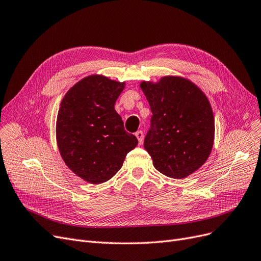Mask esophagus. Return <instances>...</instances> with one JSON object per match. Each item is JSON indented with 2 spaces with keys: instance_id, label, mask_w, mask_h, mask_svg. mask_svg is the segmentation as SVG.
Returning a JSON list of instances; mask_svg holds the SVG:
<instances>
[{
  "instance_id": "1",
  "label": "esophagus",
  "mask_w": 261,
  "mask_h": 261,
  "mask_svg": "<svg viewBox=\"0 0 261 261\" xmlns=\"http://www.w3.org/2000/svg\"><path fill=\"white\" fill-rule=\"evenodd\" d=\"M136 137H137V139H138V141H139V145H141L142 143V140H143V133L141 132V130H138V132H136Z\"/></svg>"
}]
</instances>
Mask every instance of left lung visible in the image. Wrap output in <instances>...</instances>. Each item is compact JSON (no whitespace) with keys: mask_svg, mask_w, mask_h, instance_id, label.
Here are the masks:
<instances>
[{"mask_svg":"<svg viewBox=\"0 0 261 261\" xmlns=\"http://www.w3.org/2000/svg\"><path fill=\"white\" fill-rule=\"evenodd\" d=\"M151 108V128L143 146L163 175L182 179L208 159L215 120L206 95L190 80L167 75L140 83Z\"/></svg>","mask_w":261,"mask_h":261,"instance_id":"obj_1","label":"left lung"}]
</instances>
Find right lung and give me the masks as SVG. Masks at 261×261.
<instances>
[{
  "mask_svg": "<svg viewBox=\"0 0 261 261\" xmlns=\"http://www.w3.org/2000/svg\"><path fill=\"white\" fill-rule=\"evenodd\" d=\"M124 82L93 74L71 87L60 103L56 139L62 160L89 184H102L121 169L125 156L138 145L124 129L114 103Z\"/></svg>",
  "mask_w": 261,
  "mask_h": 261,
  "instance_id": "obj_1",
  "label": "right lung"
}]
</instances>
